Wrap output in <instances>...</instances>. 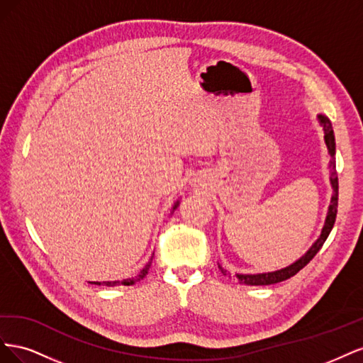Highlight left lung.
Listing matches in <instances>:
<instances>
[{
  "label": "left lung",
  "instance_id": "8db88e82",
  "mask_svg": "<svg viewBox=\"0 0 363 363\" xmlns=\"http://www.w3.org/2000/svg\"><path fill=\"white\" fill-rule=\"evenodd\" d=\"M318 123L323 127L324 131V140H325V145H327V151H328V169H330V184H332V189H333V195H332V200H330V206H328V211H327V216H325V223L324 227L321 230V235L318 238L313 245L307 250L304 255L298 259L295 260L294 263H291L289 267L286 268H281L277 271H271V272H259V274H236V277L240 283L244 284H250V286H265V284H274V283H279L283 280H288L291 277H294L296 272L300 269H303L307 263H309L318 251L321 250V247L324 245L325 239L330 235L332 228L335 225L336 221V213H337V174H336V142H335V133H333V127L330 119H328L325 115H318ZM218 268L221 271L224 276H227V269L223 268L221 265L218 263Z\"/></svg>",
  "mask_w": 363,
  "mask_h": 363
}]
</instances>
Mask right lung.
Listing matches in <instances>:
<instances>
[{"label":"right lung","mask_w":363,"mask_h":363,"mask_svg":"<svg viewBox=\"0 0 363 363\" xmlns=\"http://www.w3.org/2000/svg\"><path fill=\"white\" fill-rule=\"evenodd\" d=\"M179 204H180V200H177V201L174 203V206H172V212L175 211V208L179 207ZM152 257H155V252H152V256H151V257H150V260L147 262V265L139 271V274H138L136 277H131V279H127V280H123V281L115 280V281H91V283H94V284H104V286H118V284H124V286H130V284H135L136 281H140L142 279H144V277L147 276L148 271H150L151 263H152Z\"/></svg>","instance_id":"1"}]
</instances>
